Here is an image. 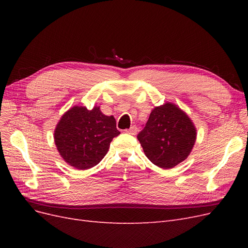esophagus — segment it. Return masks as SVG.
I'll list each match as a JSON object with an SVG mask.
<instances>
[{
    "mask_svg": "<svg viewBox=\"0 0 248 248\" xmlns=\"http://www.w3.org/2000/svg\"><path fill=\"white\" fill-rule=\"evenodd\" d=\"M138 131L139 130H138V127L137 126H131L128 130H126L127 133L132 134V136H136V134L138 133Z\"/></svg>",
    "mask_w": 248,
    "mask_h": 248,
    "instance_id": "1",
    "label": "esophagus"
}]
</instances>
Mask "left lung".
I'll list each match as a JSON object with an SVG mask.
<instances>
[{
  "mask_svg": "<svg viewBox=\"0 0 248 248\" xmlns=\"http://www.w3.org/2000/svg\"><path fill=\"white\" fill-rule=\"evenodd\" d=\"M138 140L150 161L169 170L189 156L196 144L197 128L183 109L166 102L152 109Z\"/></svg>",
  "mask_w": 248,
  "mask_h": 248,
  "instance_id": "1",
  "label": "left lung"
}]
</instances>
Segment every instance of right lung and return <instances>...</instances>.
I'll return each mask as SVG.
<instances>
[{
	"mask_svg": "<svg viewBox=\"0 0 248 248\" xmlns=\"http://www.w3.org/2000/svg\"><path fill=\"white\" fill-rule=\"evenodd\" d=\"M119 134L116 119L103 115L100 107L88 109L74 106L60 119L54 139L66 163L77 170H88L102 160L110 141Z\"/></svg>",
	"mask_w": 248,
	"mask_h": 248,
	"instance_id": "right-lung-1",
	"label": "right lung"
}]
</instances>
